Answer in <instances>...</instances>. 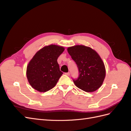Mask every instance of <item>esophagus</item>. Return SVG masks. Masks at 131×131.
I'll return each instance as SVG.
<instances>
[{"label":"esophagus","mask_w":131,"mask_h":131,"mask_svg":"<svg viewBox=\"0 0 131 131\" xmlns=\"http://www.w3.org/2000/svg\"><path fill=\"white\" fill-rule=\"evenodd\" d=\"M65 74H66V75H68V76H69V75H70V73H69V72L66 73H65Z\"/></svg>","instance_id":"esophagus-1"}]
</instances>
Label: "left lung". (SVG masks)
Here are the masks:
<instances>
[{"label": "left lung", "instance_id": "1", "mask_svg": "<svg viewBox=\"0 0 131 131\" xmlns=\"http://www.w3.org/2000/svg\"><path fill=\"white\" fill-rule=\"evenodd\" d=\"M76 63L79 77L73 79L75 85L87 92H92L102 86L105 77V68L99 54L91 47L76 45L67 49Z\"/></svg>", "mask_w": 131, "mask_h": 131}]
</instances>
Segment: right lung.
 Returning <instances> with one entry per match:
<instances>
[{
    "label": "right lung",
    "instance_id": "right-lung-1",
    "mask_svg": "<svg viewBox=\"0 0 131 131\" xmlns=\"http://www.w3.org/2000/svg\"><path fill=\"white\" fill-rule=\"evenodd\" d=\"M63 47L50 45L35 53L27 67V78L35 90L44 92L54 88L63 73L57 59L64 51Z\"/></svg>",
    "mask_w": 131,
    "mask_h": 131
}]
</instances>
